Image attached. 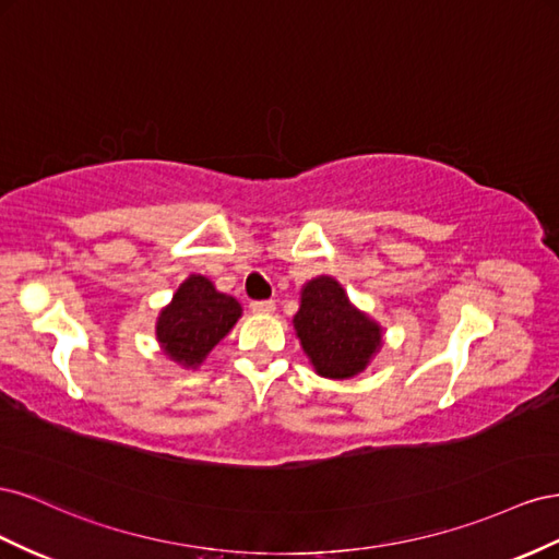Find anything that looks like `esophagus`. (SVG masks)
<instances>
[{
    "label": "esophagus",
    "instance_id": "1",
    "mask_svg": "<svg viewBox=\"0 0 559 559\" xmlns=\"http://www.w3.org/2000/svg\"><path fill=\"white\" fill-rule=\"evenodd\" d=\"M250 309L254 311V313H271L276 309V305L271 299H264V301H252L250 305Z\"/></svg>",
    "mask_w": 559,
    "mask_h": 559
}]
</instances>
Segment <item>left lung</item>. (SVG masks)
I'll return each instance as SVG.
<instances>
[{"label": "left lung", "mask_w": 559, "mask_h": 559, "mask_svg": "<svg viewBox=\"0 0 559 559\" xmlns=\"http://www.w3.org/2000/svg\"><path fill=\"white\" fill-rule=\"evenodd\" d=\"M293 325L313 372L325 379L360 374L384 346V328L360 311L332 276L301 285Z\"/></svg>", "instance_id": "left-lung-1"}]
</instances>
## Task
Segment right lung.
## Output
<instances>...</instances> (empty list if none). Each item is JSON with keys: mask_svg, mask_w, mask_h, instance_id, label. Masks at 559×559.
Wrapping results in <instances>:
<instances>
[{"mask_svg": "<svg viewBox=\"0 0 559 559\" xmlns=\"http://www.w3.org/2000/svg\"><path fill=\"white\" fill-rule=\"evenodd\" d=\"M241 313V305L231 295L219 293L211 278L191 274L156 316L158 348L180 368L197 370Z\"/></svg>", "mask_w": 559, "mask_h": 559, "instance_id": "add662e5", "label": "right lung"}]
</instances>
